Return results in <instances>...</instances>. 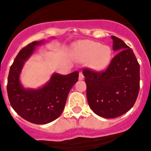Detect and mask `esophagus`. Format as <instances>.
Masks as SVG:
<instances>
[{
	"label": "esophagus",
	"instance_id": "obj_1",
	"mask_svg": "<svg viewBox=\"0 0 151 151\" xmlns=\"http://www.w3.org/2000/svg\"><path fill=\"white\" fill-rule=\"evenodd\" d=\"M83 78H84V76L83 74V73L82 72L79 73V80H80V81H82V80H83Z\"/></svg>",
	"mask_w": 151,
	"mask_h": 151
}]
</instances>
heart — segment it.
<instances>
[{
    "label": "heart",
    "mask_w": 151,
    "mask_h": 151,
    "mask_svg": "<svg viewBox=\"0 0 151 151\" xmlns=\"http://www.w3.org/2000/svg\"><path fill=\"white\" fill-rule=\"evenodd\" d=\"M77 55L81 61H88L89 67L92 69L101 70L109 65L112 50L110 47L99 42L86 40L77 46Z\"/></svg>",
    "instance_id": "b5f03b06"
}]
</instances>
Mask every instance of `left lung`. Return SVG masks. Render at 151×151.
<instances>
[{
	"instance_id": "1",
	"label": "left lung",
	"mask_w": 151,
	"mask_h": 151,
	"mask_svg": "<svg viewBox=\"0 0 151 151\" xmlns=\"http://www.w3.org/2000/svg\"><path fill=\"white\" fill-rule=\"evenodd\" d=\"M118 53L104 71L84 68L86 98L92 111L104 118H115L129 111L140 89V66L132 50L111 36Z\"/></svg>"
}]
</instances>
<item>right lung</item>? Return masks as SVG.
<instances>
[{
  "mask_svg": "<svg viewBox=\"0 0 151 151\" xmlns=\"http://www.w3.org/2000/svg\"><path fill=\"white\" fill-rule=\"evenodd\" d=\"M42 43L43 40L34 41L20 50L9 68L6 86L12 108L23 119L35 124H47L62 114L68 95L79 77L78 71L67 75L55 73L40 89L23 87L19 76L24 63L32 55L35 47Z\"/></svg>",
  "mask_w": 151,
  "mask_h": 151,
  "instance_id": "1",
  "label": "right lung"
}]
</instances>
